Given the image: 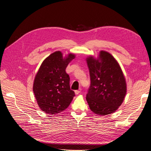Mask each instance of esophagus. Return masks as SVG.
<instances>
[{
	"instance_id": "1",
	"label": "esophagus",
	"mask_w": 151,
	"mask_h": 151,
	"mask_svg": "<svg viewBox=\"0 0 151 151\" xmlns=\"http://www.w3.org/2000/svg\"><path fill=\"white\" fill-rule=\"evenodd\" d=\"M81 89H79L78 90H76V91H75V93H76V95H78L79 93H80L81 92Z\"/></svg>"
}]
</instances>
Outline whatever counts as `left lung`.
<instances>
[{
  "mask_svg": "<svg viewBox=\"0 0 151 151\" xmlns=\"http://www.w3.org/2000/svg\"><path fill=\"white\" fill-rule=\"evenodd\" d=\"M98 59L87 58L91 86L86 100L92 112L110 114L122 104L127 92L124 75L117 60L109 52L101 51Z\"/></svg>",
  "mask_w": 151,
  "mask_h": 151,
  "instance_id": "left-lung-1",
  "label": "left lung"
}]
</instances>
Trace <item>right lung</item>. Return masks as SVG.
<instances>
[{
	"label": "right lung",
	"mask_w": 151,
	"mask_h": 151,
	"mask_svg": "<svg viewBox=\"0 0 151 151\" xmlns=\"http://www.w3.org/2000/svg\"><path fill=\"white\" fill-rule=\"evenodd\" d=\"M75 58L69 54L63 58L60 51H55L46 58L35 77L33 91L37 104L43 111L55 114L67 109L75 95L70 89V77L65 69Z\"/></svg>",
	"instance_id": "right-lung-1"
}]
</instances>
